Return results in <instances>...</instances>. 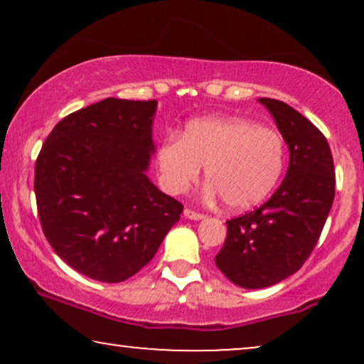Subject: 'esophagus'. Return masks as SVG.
I'll use <instances>...</instances> for the list:
<instances>
[{
    "label": "esophagus",
    "mask_w": 364,
    "mask_h": 364,
    "mask_svg": "<svg viewBox=\"0 0 364 364\" xmlns=\"http://www.w3.org/2000/svg\"><path fill=\"white\" fill-rule=\"evenodd\" d=\"M183 215H186L187 218H191V220H202L203 217V213H200V212H193V210H191V208H186V210H183Z\"/></svg>",
    "instance_id": "1"
}]
</instances>
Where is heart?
<instances>
[{"label": "heart", "instance_id": "b5f03b06", "mask_svg": "<svg viewBox=\"0 0 364 364\" xmlns=\"http://www.w3.org/2000/svg\"><path fill=\"white\" fill-rule=\"evenodd\" d=\"M287 161L278 131L243 117H205L188 122L181 137L159 144L156 162L164 191L178 196L205 167L208 197L220 196L232 210L262 203L280 181Z\"/></svg>", "mask_w": 364, "mask_h": 364}]
</instances>
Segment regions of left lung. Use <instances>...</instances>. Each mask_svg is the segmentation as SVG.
<instances>
[{"label": "left lung", "instance_id": "8db88e82", "mask_svg": "<svg viewBox=\"0 0 364 364\" xmlns=\"http://www.w3.org/2000/svg\"><path fill=\"white\" fill-rule=\"evenodd\" d=\"M290 151L287 176L257 210L227 222L215 257L223 275L242 288H265L300 270L311 255L335 198V166L320 129L277 99L262 97Z\"/></svg>", "mask_w": 364, "mask_h": 364}]
</instances>
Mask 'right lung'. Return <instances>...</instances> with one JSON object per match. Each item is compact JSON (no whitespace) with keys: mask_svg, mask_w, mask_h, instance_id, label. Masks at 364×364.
Instances as JSON below:
<instances>
[{"mask_svg":"<svg viewBox=\"0 0 364 364\" xmlns=\"http://www.w3.org/2000/svg\"><path fill=\"white\" fill-rule=\"evenodd\" d=\"M157 101L107 97L59 121L34 167L39 220L53 250L92 280H127L152 260L183 205L146 171Z\"/></svg>","mask_w":364,"mask_h":364,"instance_id":"1","label":"right lung"}]
</instances>
